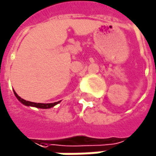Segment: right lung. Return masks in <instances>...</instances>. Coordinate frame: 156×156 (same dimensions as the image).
Segmentation results:
<instances>
[{"instance_id":"1","label":"right lung","mask_w":156,"mask_h":156,"mask_svg":"<svg viewBox=\"0 0 156 156\" xmlns=\"http://www.w3.org/2000/svg\"><path fill=\"white\" fill-rule=\"evenodd\" d=\"M15 95L16 97L18 99V101L21 102L23 105H27V106H34V107H37V108H42V109H48V108H51V107H53L54 105H56L57 104H59L60 102H56V103H52V104H40V103H32V102H29V101H26V100L22 99L20 96H18L16 94V92H15Z\"/></svg>"}]
</instances>
